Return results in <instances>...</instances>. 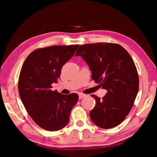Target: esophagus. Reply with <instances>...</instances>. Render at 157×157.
Instances as JSON below:
<instances>
[{
    "instance_id": "34e87169",
    "label": "esophagus",
    "mask_w": 157,
    "mask_h": 157,
    "mask_svg": "<svg viewBox=\"0 0 157 157\" xmlns=\"http://www.w3.org/2000/svg\"><path fill=\"white\" fill-rule=\"evenodd\" d=\"M85 97H86V95H85V94H80L78 95V98H79L80 100H81V99L84 98Z\"/></svg>"
}]
</instances>
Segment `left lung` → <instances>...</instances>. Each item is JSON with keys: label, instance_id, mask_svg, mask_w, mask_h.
Segmentation results:
<instances>
[{"label": "left lung", "instance_id": "left-lung-1", "mask_svg": "<svg viewBox=\"0 0 157 157\" xmlns=\"http://www.w3.org/2000/svg\"><path fill=\"white\" fill-rule=\"evenodd\" d=\"M76 56H81L90 68L91 78L107 94L96 101L89 113L91 121L103 129L119 125L129 113L139 89V77L132 57L117 44L98 43L79 47Z\"/></svg>", "mask_w": 157, "mask_h": 157}]
</instances>
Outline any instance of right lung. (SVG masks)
I'll return each mask as SVG.
<instances>
[{
  "label": "right lung",
  "instance_id": "1",
  "mask_svg": "<svg viewBox=\"0 0 157 157\" xmlns=\"http://www.w3.org/2000/svg\"><path fill=\"white\" fill-rule=\"evenodd\" d=\"M78 46L55 45L36 49L21 67L18 81L20 98L30 117L44 129L53 132L64 127L77 103L78 94H61L52 90V84L57 82L62 66Z\"/></svg>",
  "mask_w": 157,
  "mask_h": 157
}]
</instances>
